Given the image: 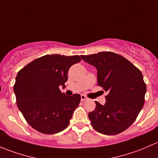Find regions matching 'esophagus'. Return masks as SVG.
Segmentation results:
<instances>
[{
	"label": "esophagus",
	"mask_w": 158,
	"mask_h": 158,
	"mask_svg": "<svg viewBox=\"0 0 158 158\" xmlns=\"http://www.w3.org/2000/svg\"><path fill=\"white\" fill-rule=\"evenodd\" d=\"M85 100H87L86 96L84 95H81V101L84 102V101H85Z\"/></svg>",
	"instance_id": "obj_1"
}]
</instances>
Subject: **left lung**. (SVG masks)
I'll return each mask as SVG.
<instances>
[{
  "label": "left lung",
  "instance_id": "left-lung-1",
  "mask_svg": "<svg viewBox=\"0 0 158 158\" xmlns=\"http://www.w3.org/2000/svg\"><path fill=\"white\" fill-rule=\"evenodd\" d=\"M81 58L95 66L98 85L108 92L105 106L95 102V109L89 113L92 127L107 135L124 131L144 106L146 85L142 73L128 60L112 52L82 55Z\"/></svg>",
  "mask_w": 158,
  "mask_h": 158
}]
</instances>
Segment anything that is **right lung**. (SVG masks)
<instances>
[{
    "label": "right lung",
    "mask_w": 158,
    "mask_h": 158,
    "mask_svg": "<svg viewBox=\"0 0 158 158\" xmlns=\"http://www.w3.org/2000/svg\"><path fill=\"white\" fill-rule=\"evenodd\" d=\"M80 61L77 55H46L18 72L14 86L17 107L35 130L52 135L67 128L81 96H67L60 86H66L69 68Z\"/></svg>",
    "instance_id": "obj_1"
}]
</instances>
